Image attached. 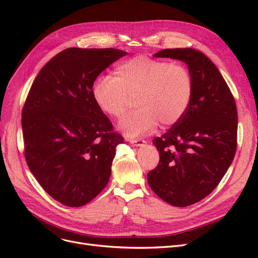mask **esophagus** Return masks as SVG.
<instances>
[{"instance_id":"esophagus-1","label":"esophagus","mask_w":258,"mask_h":258,"mask_svg":"<svg viewBox=\"0 0 258 258\" xmlns=\"http://www.w3.org/2000/svg\"><path fill=\"white\" fill-rule=\"evenodd\" d=\"M127 141L134 146H142L146 143L143 139H127Z\"/></svg>"}]
</instances>
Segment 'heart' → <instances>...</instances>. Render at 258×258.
<instances>
[{
  "label": "heart",
  "instance_id": "obj_1",
  "mask_svg": "<svg viewBox=\"0 0 258 258\" xmlns=\"http://www.w3.org/2000/svg\"><path fill=\"white\" fill-rule=\"evenodd\" d=\"M194 95L188 69L166 60L135 57L117 66L114 77L101 76L92 85L97 106L112 118H120L135 99L136 111L119 121L127 137L150 132L158 120L163 126L182 118Z\"/></svg>",
  "mask_w": 258,
  "mask_h": 258
}]
</instances>
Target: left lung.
Masks as SVG:
<instances>
[{
  "instance_id": "left-lung-1",
  "label": "left lung",
  "mask_w": 258,
  "mask_h": 258,
  "mask_svg": "<svg viewBox=\"0 0 258 258\" xmlns=\"http://www.w3.org/2000/svg\"><path fill=\"white\" fill-rule=\"evenodd\" d=\"M156 58L181 60L194 81L186 113L154 139L158 166L147 173L153 191L174 207L206 198L221 182L237 150L238 113L232 93L215 64L192 48L162 49Z\"/></svg>"
}]
</instances>
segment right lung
I'll return each instance as SVG.
<instances>
[{"instance_id": "1", "label": "right lung", "mask_w": 258, "mask_h": 258, "mask_svg": "<svg viewBox=\"0 0 258 258\" xmlns=\"http://www.w3.org/2000/svg\"><path fill=\"white\" fill-rule=\"evenodd\" d=\"M127 52L68 48L43 67L22 110L29 169L54 200L77 208L103 190L116 146L123 142L92 97V85Z\"/></svg>"}]
</instances>
